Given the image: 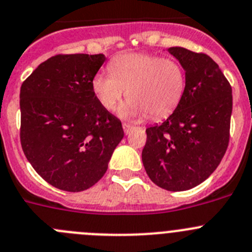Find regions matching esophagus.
I'll return each instance as SVG.
<instances>
[{
	"mask_svg": "<svg viewBox=\"0 0 252 252\" xmlns=\"http://www.w3.org/2000/svg\"><path fill=\"white\" fill-rule=\"evenodd\" d=\"M123 129H124V133L129 134L131 130H133L134 126H130V124H126H126H123Z\"/></svg>",
	"mask_w": 252,
	"mask_h": 252,
	"instance_id": "esophagus-1",
	"label": "esophagus"
}]
</instances>
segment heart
<instances>
[{"instance_id": "b5f03b06", "label": "heart", "mask_w": 252, "mask_h": 252, "mask_svg": "<svg viewBox=\"0 0 252 252\" xmlns=\"http://www.w3.org/2000/svg\"><path fill=\"white\" fill-rule=\"evenodd\" d=\"M109 72L97 73L92 81L95 97L108 110H114L128 93L122 108L126 118L166 117L178 108L187 89V74L176 60L150 53H124L113 58Z\"/></svg>"}]
</instances>
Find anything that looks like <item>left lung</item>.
<instances>
[{"mask_svg":"<svg viewBox=\"0 0 252 252\" xmlns=\"http://www.w3.org/2000/svg\"><path fill=\"white\" fill-rule=\"evenodd\" d=\"M187 74L180 104L160 126L148 128L143 165L154 184L183 191L206 180L221 161L230 139L232 91L205 53L170 47Z\"/></svg>","mask_w":252,"mask_h":252,"instance_id":"1","label":"left lung"}]
</instances>
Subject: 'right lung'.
Instances as JSON below:
<instances>
[{"instance_id":"right-lung-1","label":"right lung","mask_w":252,"mask_h":252,"mask_svg":"<svg viewBox=\"0 0 252 252\" xmlns=\"http://www.w3.org/2000/svg\"><path fill=\"white\" fill-rule=\"evenodd\" d=\"M104 61V55L53 56L21 86L23 153L57 189L78 192L93 187L124 137L121 121L92 88Z\"/></svg>"}]
</instances>
